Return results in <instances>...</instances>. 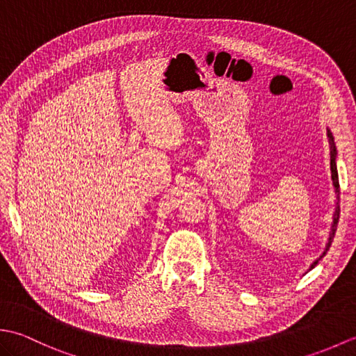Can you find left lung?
I'll return each mask as SVG.
<instances>
[{
  "instance_id": "1",
  "label": "left lung",
  "mask_w": 356,
  "mask_h": 356,
  "mask_svg": "<svg viewBox=\"0 0 356 356\" xmlns=\"http://www.w3.org/2000/svg\"><path fill=\"white\" fill-rule=\"evenodd\" d=\"M327 138H329V145H330V171H332V185H334V190H335V194H337V200H335V211H334V220H332V225H330V231H329V238H327V243H326V248H324L323 254L316 259L311 266H309L307 272L314 269L316 264H318V261L323 259L324 255L327 254L329 248L332 245V241H334V237H335V232H337V225H338V220H339V182H338V170H337V147H335V140H334V136H332V131L327 128Z\"/></svg>"
}]
</instances>
